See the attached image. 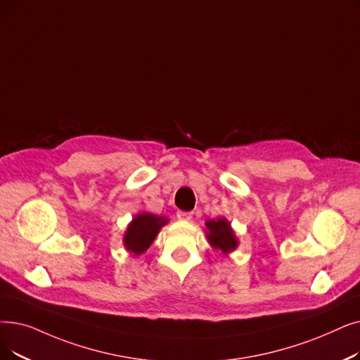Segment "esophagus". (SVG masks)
<instances>
[{
    "mask_svg": "<svg viewBox=\"0 0 360 360\" xmlns=\"http://www.w3.org/2000/svg\"><path fill=\"white\" fill-rule=\"evenodd\" d=\"M176 216H178V219H181V221H191L193 212H178Z\"/></svg>",
    "mask_w": 360,
    "mask_h": 360,
    "instance_id": "34e87169",
    "label": "esophagus"
}]
</instances>
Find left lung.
Returning a JSON list of instances; mask_svg holds the SVG:
<instances>
[{
  "label": "left lung",
  "instance_id": "1",
  "mask_svg": "<svg viewBox=\"0 0 360 360\" xmlns=\"http://www.w3.org/2000/svg\"><path fill=\"white\" fill-rule=\"evenodd\" d=\"M206 236L214 250H221L224 255H229L238 247V240L233 233L231 224L224 217L212 219L206 222Z\"/></svg>",
  "mask_w": 360,
  "mask_h": 360
}]
</instances>
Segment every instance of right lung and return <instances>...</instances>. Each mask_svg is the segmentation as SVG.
Instances as JSON below:
<instances>
[{
    "label": "right lung",
    "mask_w": 360,
    "mask_h": 360,
    "mask_svg": "<svg viewBox=\"0 0 360 360\" xmlns=\"http://www.w3.org/2000/svg\"><path fill=\"white\" fill-rule=\"evenodd\" d=\"M167 224V217L155 216L153 213H139L136 214L132 222L128 225L127 232H124L123 244L128 252L134 253L135 256L143 255L147 252V248L153 244V241L158 237L162 226Z\"/></svg>",
    "instance_id": "obj_1"
}]
</instances>
